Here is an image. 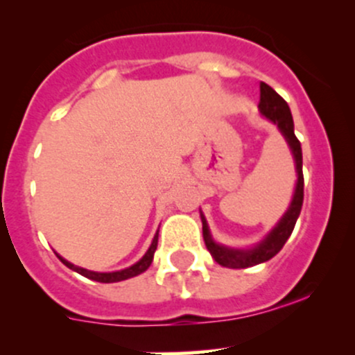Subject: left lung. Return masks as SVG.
Masks as SVG:
<instances>
[{
  "instance_id": "1",
  "label": "left lung",
  "mask_w": 355,
  "mask_h": 355,
  "mask_svg": "<svg viewBox=\"0 0 355 355\" xmlns=\"http://www.w3.org/2000/svg\"><path fill=\"white\" fill-rule=\"evenodd\" d=\"M258 109L263 117L270 119L275 125L278 127L282 135L285 137L286 144L290 146V150L293 154V161H295L297 169V186L295 193H293L292 202H290L288 209L284 214L278 225L266 234V238L257 246L250 250H236L228 248V246L218 245L216 241L211 238L208 223H206L205 214L201 213L202 221V238H205L206 248L209 250L211 257L214 258L216 263L226 268H248V266H254L258 263L268 261L275 254L284 248L286 240L292 234L295 223L300 216L302 205H304V173H302V147L300 141L297 139L295 132H293V119L290 107L280 95L275 92L272 87L266 85L265 82L260 83V103Z\"/></svg>"
}]
</instances>
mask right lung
Returning a JSON list of instances; mask_svg holds the SVG:
<instances>
[{
  "mask_svg": "<svg viewBox=\"0 0 355 355\" xmlns=\"http://www.w3.org/2000/svg\"><path fill=\"white\" fill-rule=\"evenodd\" d=\"M157 238H159V231L156 233V236H154V240H153V243H150L149 250H147L144 257H142L141 260L137 261V263H134L132 266H129V268L119 270V272H110V273L90 272V270L80 268V266H75L73 263H70V261L63 260V258L60 257V254H57V257L60 258V260H62L63 265H67L70 270H73V272L83 275V277L90 278V280L101 282V284H114V282H122V280H127V278L137 277V275H141L142 272H146V270L149 268L150 263H153V260H154V252H156V248H157Z\"/></svg>",
  "mask_w": 355,
  "mask_h": 355,
  "instance_id": "obj_1",
  "label": "right lung"
}]
</instances>
